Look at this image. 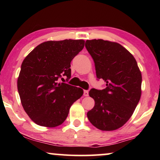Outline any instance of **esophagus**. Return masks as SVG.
I'll return each instance as SVG.
<instances>
[{
  "label": "esophagus",
  "instance_id": "obj_1",
  "mask_svg": "<svg viewBox=\"0 0 160 160\" xmlns=\"http://www.w3.org/2000/svg\"><path fill=\"white\" fill-rule=\"evenodd\" d=\"M84 95L85 96V97H87V96L89 95V92H88V90H84Z\"/></svg>",
  "mask_w": 160,
  "mask_h": 160
}]
</instances>
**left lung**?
<instances>
[{
  "instance_id": "obj_1",
  "label": "left lung",
  "mask_w": 160,
  "mask_h": 160,
  "mask_svg": "<svg viewBox=\"0 0 160 160\" xmlns=\"http://www.w3.org/2000/svg\"><path fill=\"white\" fill-rule=\"evenodd\" d=\"M85 47L95 62L97 78L106 86L102 90L90 89L95 106L87 117L100 130H117L130 119L138 103L141 72L132 54L119 43L93 39L87 40Z\"/></svg>"
}]
</instances>
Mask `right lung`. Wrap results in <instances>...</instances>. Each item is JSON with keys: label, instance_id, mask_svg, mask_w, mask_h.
<instances>
[{"label": "right lung", "instance_id": "1", "mask_svg": "<svg viewBox=\"0 0 160 160\" xmlns=\"http://www.w3.org/2000/svg\"><path fill=\"white\" fill-rule=\"evenodd\" d=\"M84 47V40L45 41L24 59L17 89L24 110L38 125H60L72 104L82 96V89L58 79L71 78V60Z\"/></svg>", "mask_w": 160, "mask_h": 160}]
</instances>
